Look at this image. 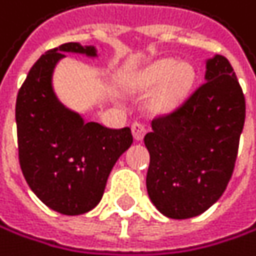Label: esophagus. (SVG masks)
I'll use <instances>...</instances> for the list:
<instances>
[{"label": "esophagus", "mask_w": 256, "mask_h": 256, "mask_svg": "<svg viewBox=\"0 0 256 256\" xmlns=\"http://www.w3.org/2000/svg\"><path fill=\"white\" fill-rule=\"evenodd\" d=\"M132 132H134V138L136 141H140V140H142V136L147 132V126L144 122H141V121H135L132 124Z\"/></svg>", "instance_id": "34e87169"}]
</instances>
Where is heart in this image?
<instances>
[{"label":"heart","instance_id":"obj_1","mask_svg":"<svg viewBox=\"0 0 256 256\" xmlns=\"http://www.w3.org/2000/svg\"><path fill=\"white\" fill-rule=\"evenodd\" d=\"M194 78V68L188 64H180L175 60H164L155 64L150 72V80L154 82L160 84L167 81L161 95L162 104H172L181 95H184L192 86Z\"/></svg>","mask_w":256,"mask_h":256}]
</instances>
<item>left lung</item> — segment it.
I'll use <instances>...</instances> for the list:
<instances>
[{"label":"left lung","mask_w":256,"mask_h":256,"mask_svg":"<svg viewBox=\"0 0 256 256\" xmlns=\"http://www.w3.org/2000/svg\"><path fill=\"white\" fill-rule=\"evenodd\" d=\"M246 118V100L229 60L208 61L206 81L175 109L152 121L147 194L166 216L208 210L232 178Z\"/></svg>","instance_id":"left-lung-1"}]
</instances>
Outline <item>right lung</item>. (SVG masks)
Returning a JSON list of instances; mask_svg holds the SVG:
<instances>
[{
	"label": "right lung",
	"mask_w": 256,
	"mask_h": 256,
	"mask_svg": "<svg viewBox=\"0 0 256 256\" xmlns=\"http://www.w3.org/2000/svg\"><path fill=\"white\" fill-rule=\"evenodd\" d=\"M64 52L95 56L94 47L66 42L32 66L16 96L18 158L34 194L62 215H81L101 201L112 167L130 147V127L109 129L66 109L52 90V72Z\"/></svg>",
	"instance_id": "right-lung-1"
}]
</instances>
